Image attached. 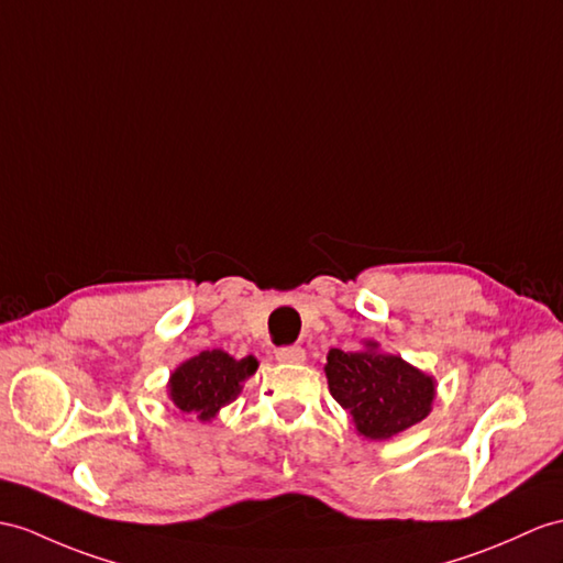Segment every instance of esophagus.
I'll list each match as a JSON object with an SVG mask.
<instances>
[{
	"instance_id": "34e87169",
	"label": "esophagus",
	"mask_w": 563,
	"mask_h": 563,
	"mask_svg": "<svg viewBox=\"0 0 563 563\" xmlns=\"http://www.w3.org/2000/svg\"><path fill=\"white\" fill-rule=\"evenodd\" d=\"M277 361L279 363H303L306 351L300 346H284L277 351Z\"/></svg>"
}]
</instances>
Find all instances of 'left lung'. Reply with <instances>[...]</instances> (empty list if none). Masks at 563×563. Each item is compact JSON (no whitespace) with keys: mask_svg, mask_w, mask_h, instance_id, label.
<instances>
[{"mask_svg":"<svg viewBox=\"0 0 563 563\" xmlns=\"http://www.w3.org/2000/svg\"><path fill=\"white\" fill-rule=\"evenodd\" d=\"M329 394L355 420L367 440H389L428 418L434 382L399 355L379 353L367 341L363 351L332 349L327 355Z\"/></svg>","mask_w":563,"mask_h":563,"instance_id":"8db88e82","label":"left lung"}]
</instances>
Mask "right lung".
<instances>
[{
	"instance_id": "obj_1",
	"label": "right lung",
	"mask_w": 563,
	"mask_h": 563,
	"mask_svg": "<svg viewBox=\"0 0 563 563\" xmlns=\"http://www.w3.org/2000/svg\"><path fill=\"white\" fill-rule=\"evenodd\" d=\"M255 369L257 361L253 355L236 361L219 349L202 351L174 369L169 396L184 413H196L200 420H210L219 408L236 399L241 382L251 377Z\"/></svg>"
}]
</instances>
